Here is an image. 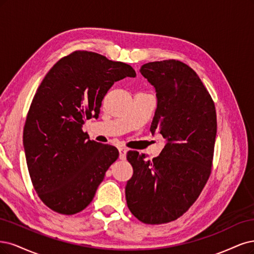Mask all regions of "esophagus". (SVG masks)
<instances>
[{"label":"esophagus","mask_w":254,"mask_h":254,"mask_svg":"<svg viewBox=\"0 0 254 254\" xmlns=\"http://www.w3.org/2000/svg\"><path fill=\"white\" fill-rule=\"evenodd\" d=\"M127 152V150L126 148H119V158L121 160H125L126 159Z\"/></svg>","instance_id":"1"}]
</instances>
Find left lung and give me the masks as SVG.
<instances>
[{
  "label": "left lung",
  "mask_w": 254,
  "mask_h": 254,
  "mask_svg": "<svg viewBox=\"0 0 254 254\" xmlns=\"http://www.w3.org/2000/svg\"><path fill=\"white\" fill-rule=\"evenodd\" d=\"M141 75L154 85L157 109L151 132L167 144L159 156L127 152L133 176L126 187L132 214L149 225L181 217L198 198L211 174L217 129L214 101L199 77L177 60L143 64Z\"/></svg>",
  "instance_id": "left-lung-1"
}]
</instances>
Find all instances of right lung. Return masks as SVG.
<instances>
[{
    "instance_id": "add662e5",
    "label": "right lung",
    "mask_w": 254,
    "mask_h": 254,
    "mask_svg": "<svg viewBox=\"0 0 254 254\" xmlns=\"http://www.w3.org/2000/svg\"><path fill=\"white\" fill-rule=\"evenodd\" d=\"M126 77H136L128 64L76 51L57 62L39 85L23 143L32 186L57 213L72 215L84 210L117 160L115 146L89 140L82 126L98 117L106 93Z\"/></svg>"
}]
</instances>
